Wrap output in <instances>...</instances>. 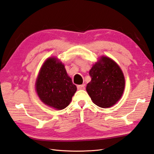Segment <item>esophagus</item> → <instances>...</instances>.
Instances as JSON below:
<instances>
[{
	"instance_id": "34e87169",
	"label": "esophagus",
	"mask_w": 154,
	"mask_h": 154,
	"mask_svg": "<svg viewBox=\"0 0 154 154\" xmlns=\"http://www.w3.org/2000/svg\"><path fill=\"white\" fill-rule=\"evenodd\" d=\"M77 89L79 90H83L85 89V85H77Z\"/></svg>"
}]
</instances>
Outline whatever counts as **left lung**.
<instances>
[{
    "label": "left lung",
    "instance_id": "1",
    "mask_svg": "<svg viewBox=\"0 0 154 154\" xmlns=\"http://www.w3.org/2000/svg\"><path fill=\"white\" fill-rule=\"evenodd\" d=\"M91 81L86 90L93 103L99 107L112 106L124 93L125 79L119 65L112 59L101 56L89 71Z\"/></svg>",
    "mask_w": 154,
    "mask_h": 154
}]
</instances>
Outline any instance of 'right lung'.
Wrapping results in <instances>:
<instances>
[{"label":"right lung","instance_id":"right-lung-1","mask_svg":"<svg viewBox=\"0 0 154 154\" xmlns=\"http://www.w3.org/2000/svg\"><path fill=\"white\" fill-rule=\"evenodd\" d=\"M35 90L42 102L55 109L62 110L71 103L77 87L62 62L56 57H50L39 72Z\"/></svg>","mask_w":154,"mask_h":154}]
</instances>
